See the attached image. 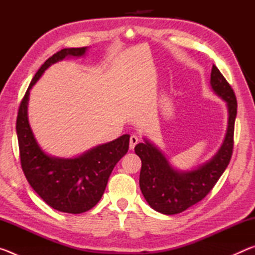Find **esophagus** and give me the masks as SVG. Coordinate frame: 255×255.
<instances>
[{"instance_id": "34e87169", "label": "esophagus", "mask_w": 255, "mask_h": 255, "mask_svg": "<svg viewBox=\"0 0 255 255\" xmlns=\"http://www.w3.org/2000/svg\"><path fill=\"white\" fill-rule=\"evenodd\" d=\"M138 141H139V138H138L136 135H131L130 140H129V148H130V149L135 148V146H136Z\"/></svg>"}]
</instances>
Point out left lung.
<instances>
[{"instance_id":"8db88e82","label":"left lung","mask_w":255,"mask_h":255,"mask_svg":"<svg viewBox=\"0 0 255 255\" xmlns=\"http://www.w3.org/2000/svg\"><path fill=\"white\" fill-rule=\"evenodd\" d=\"M210 85L226 102L228 126L225 139L218 152L208 162L191 171H179L171 165L156 146L144 138L136 145L135 153L141 159L139 187L146 201L164 215L182 213L204 199L230 164L234 146V125L237 101L232 86L217 67L213 65Z\"/></svg>"}]
</instances>
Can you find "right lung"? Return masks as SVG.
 <instances>
[{
  "label": "right lung",
  "instance_id": "obj_1",
  "mask_svg": "<svg viewBox=\"0 0 255 255\" xmlns=\"http://www.w3.org/2000/svg\"><path fill=\"white\" fill-rule=\"evenodd\" d=\"M86 49L64 48L47 59L33 76L16 117L20 161L25 178L47 205L68 214L85 213L98 204L115 165L128 152L130 137L126 133L73 158L50 156L37 143L28 120L30 90L50 65L68 56L81 57Z\"/></svg>",
  "mask_w": 255,
  "mask_h": 255
}]
</instances>
